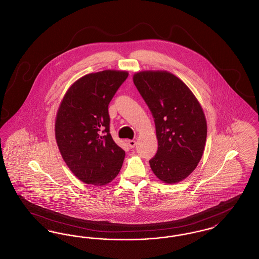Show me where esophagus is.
Listing matches in <instances>:
<instances>
[{
    "label": "esophagus",
    "instance_id": "34e87169",
    "mask_svg": "<svg viewBox=\"0 0 259 259\" xmlns=\"http://www.w3.org/2000/svg\"><path fill=\"white\" fill-rule=\"evenodd\" d=\"M128 146H129V148H135L136 141H134V140H129V141H128Z\"/></svg>",
    "mask_w": 259,
    "mask_h": 259
}]
</instances>
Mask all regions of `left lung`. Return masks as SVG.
Segmentation results:
<instances>
[{"instance_id":"1","label":"left lung","mask_w":259,"mask_h":259,"mask_svg":"<svg viewBox=\"0 0 259 259\" xmlns=\"http://www.w3.org/2000/svg\"><path fill=\"white\" fill-rule=\"evenodd\" d=\"M133 81L152 112L158 149L149 160L161 182L174 185L186 179L201 160L207 120L195 95L167 71H141Z\"/></svg>"}]
</instances>
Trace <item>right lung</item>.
<instances>
[{"label": "right lung", "instance_id": "add662e5", "mask_svg": "<svg viewBox=\"0 0 259 259\" xmlns=\"http://www.w3.org/2000/svg\"><path fill=\"white\" fill-rule=\"evenodd\" d=\"M127 76V71L117 70L85 74L60 102L56 143L69 169L87 185H108L122 167L125 151L111 138L108 107Z\"/></svg>", "mask_w": 259, "mask_h": 259}]
</instances>
